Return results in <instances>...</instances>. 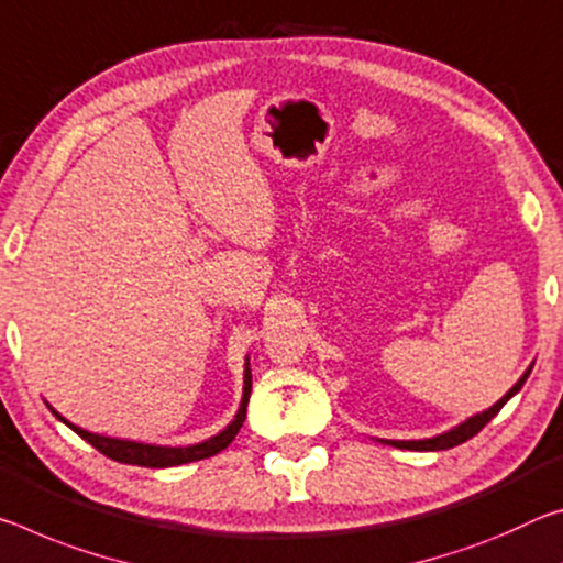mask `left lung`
I'll use <instances>...</instances> for the list:
<instances>
[{"mask_svg": "<svg viewBox=\"0 0 563 563\" xmlns=\"http://www.w3.org/2000/svg\"><path fill=\"white\" fill-rule=\"evenodd\" d=\"M529 372H531V366H529ZM529 372L521 376L519 382H516L509 391H506L499 401L494 404L492 409H486L484 413H476V417H472L468 421H464L462 427H456V429H451V431H446V434H441V437H434V439H423V441H386V444H391V446H396V449H409V451H441V449H451V446H459V444H464L466 439H472V437H476L478 431H482L486 423H489L496 413L501 411V407L506 401L511 399V396L521 389L523 386V382L529 379Z\"/></svg>", "mask_w": 563, "mask_h": 563, "instance_id": "left-lung-1", "label": "left lung"}]
</instances>
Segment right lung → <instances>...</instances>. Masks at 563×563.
Returning <instances> with one entry per match:
<instances>
[{
	"instance_id": "obj_1",
	"label": "right lung",
	"mask_w": 563,
	"mask_h": 563,
	"mask_svg": "<svg viewBox=\"0 0 563 563\" xmlns=\"http://www.w3.org/2000/svg\"><path fill=\"white\" fill-rule=\"evenodd\" d=\"M249 394H252V372H249L246 366V374H244V396H242V407L236 411V419L229 423V427L221 431V434L211 437L207 441H201V444L195 446H150V444H136V441H124V439H109V437H99V434H89V431L79 429V427H71L67 419H62L57 411H54V417L59 421L67 423L71 431H77V434L89 441L91 446L101 454L114 459L119 464H132V466H146V468H164V466H179V464H189V462H199V459H209L219 454L221 449H227L232 444L234 437L239 434V429H242V423L246 419V404H249Z\"/></svg>"
}]
</instances>
